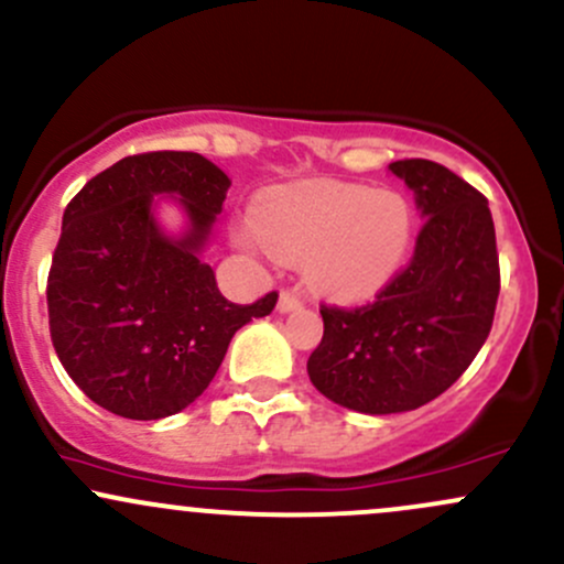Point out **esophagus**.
<instances>
[{
  "mask_svg": "<svg viewBox=\"0 0 564 564\" xmlns=\"http://www.w3.org/2000/svg\"><path fill=\"white\" fill-rule=\"evenodd\" d=\"M294 311H302V300L296 296L294 292H281L278 296V313H294Z\"/></svg>",
  "mask_w": 564,
  "mask_h": 564,
  "instance_id": "esophagus-1",
  "label": "esophagus"
}]
</instances>
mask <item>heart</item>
Instances as JSON below:
<instances>
[{
    "mask_svg": "<svg viewBox=\"0 0 564 564\" xmlns=\"http://www.w3.org/2000/svg\"><path fill=\"white\" fill-rule=\"evenodd\" d=\"M414 212L401 192L367 184L305 182L272 189L253 221L232 230L240 249L305 262L313 289L334 300H369L404 270Z\"/></svg>",
    "mask_w": 564,
    "mask_h": 564,
    "instance_id": "1",
    "label": "heart"
}]
</instances>
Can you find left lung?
I'll list each match as a JSON object with an SVG mask.
<instances>
[{
    "mask_svg": "<svg viewBox=\"0 0 564 564\" xmlns=\"http://www.w3.org/2000/svg\"><path fill=\"white\" fill-rule=\"evenodd\" d=\"M388 171L425 219L410 268L372 305L321 307L324 337L307 358L313 386L361 414L410 412L447 391L485 345L500 292L485 197L431 160Z\"/></svg>",
    "mask_w": 564,
    "mask_h": 564,
    "instance_id": "8db88e82",
    "label": "left lung"
}]
</instances>
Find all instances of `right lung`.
<instances>
[{
  "mask_svg": "<svg viewBox=\"0 0 564 564\" xmlns=\"http://www.w3.org/2000/svg\"><path fill=\"white\" fill-rule=\"evenodd\" d=\"M230 176L197 152L122 158L66 206L47 278L53 348L79 391L128 420L182 412L208 388L240 326L275 307L272 292L235 305L203 253ZM171 199L178 234L159 221Z\"/></svg>",
  "mask_w": 564,
  "mask_h": 564,
  "instance_id": "right-lung-1",
  "label": "right lung"
}]
</instances>
